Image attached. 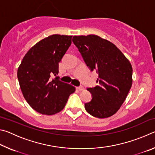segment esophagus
Listing matches in <instances>:
<instances>
[{
  "mask_svg": "<svg viewBox=\"0 0 155 155\" xmlns=\"http://www.w3.org/2000/svg\"><path fill=\"white\" fill-rule=\"evenodd\" d=\"M76 88H77V90H79V91H82V90H84V87H83L82 85L78 86V87H77Z\"/></svg>",
  "mask_w": 155,
  "mask_h": 155,
  "instance_id": "34e87169",
  "label": "esophagus"
}]
</instances>
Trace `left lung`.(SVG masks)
I'll return each mask as SVG.
<instances>
[{
    "label": "left lung",
    "instance_id": "8db88e82",
    "mask_svg": "<svg viewBox=\"0 0 155 155\" xmlns=\"http://www.w3.org/2000/svg\"><path fill=\"white\" fill-rule=\"evenodd\" d=\"M72 41L87 66L98 74L97 85L87 88L92 98L85 104L86 111L98 118L111 116L122 106L132 85L130 63L114 44L99 36H74Z\"/></svg>",
    "mask_w": 155,
    "mask_h": 155
}]
</instances>
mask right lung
<instances>
[{
	"mask_svg": "<svg viewBox=\"0 0 155 155\" xmlns=\"http://www.w3.org/2000/svg\"><path fill=\"white\" fill-rule=\"evenodd\" d=\"M72 36L52 35L41 40L28 51L18 70L21 91L37 112L54 115L64 108L74 86L57 77L59 63L71 45ZM54 75L55 78H52Z\"/></svg>",
	"mask_w": 155,
	"mask_h": 155,
	"instance_id": "right-lung-1",
	"label": "right lung"
}]
</instances>
